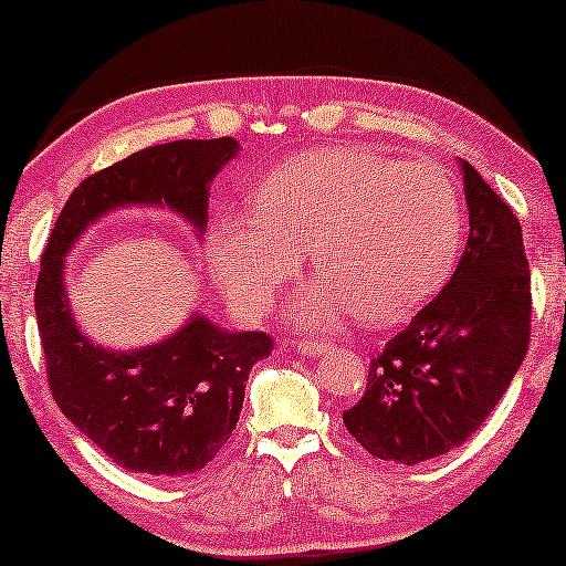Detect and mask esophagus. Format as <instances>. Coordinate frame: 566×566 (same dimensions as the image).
Wrapping results in <instances>:
<instances>
[{
	"instance_id": "obj_1",
	"label": "esophagus",
	"mask_w": 566,
	"mask_h": 566,
	"mask_svg": "<svg viewBox=\"0 0 566 566\" xmlns=\"http://www.w3.org/2000/svg\"><path fill=\"white\" fill-rule=\"evenodd\" d=\"M297 348L307 356H325L331 352V344H323V340L321 344H315V340H300Z\"/></svg>"
}]
</instances>
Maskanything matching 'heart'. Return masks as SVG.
I'll use <instances>...</instances> for the list:
<instances>
[{
	"instance_id": "obj_1",
	"label": "heart",
	"mask_w": 566,
	"mask_h": 566,
	"mask_svg": "<svg viewBox=\"0 0 566 566\" xmlns=\"http://www.w3.org/2000/svg\"><path fill=\"white\" fill-rule=\"evenodd\" d=\"M459 238V197L441 166L333 146L269 171L253 214H220L210 264L230 305L253 317L300 272L307 249L317 276L290 302L294 321L333 328L356 313L387 325L439 290Z\"/></svg>"
}]
</instances>
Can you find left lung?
<instances>
[{
    "mask_svg": "<svg viewBox=\"0 0 566 566\" xmlns=\"http://www.w3.org/2000/svg\"><path fill=\"white\" fill-rule=\"evenodd\" d=\"M469 238L449 284L369 364L344 412L371 457L418 464L457 449L495 410L528 352L531 272L521 222L469 161Z\"/></svg>",
    "mask_w": 566,
    "mask_h": 566,
    "instance_id": "obj_1",
    "label": "left lung"
}]
</instances>
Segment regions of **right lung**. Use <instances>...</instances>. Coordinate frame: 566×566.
<instances>
[{
	"instance_id": "add662e5",
	"label": "right lung",
	"mask_w": 566,
	"mask_h": 566,
	"mask_svg": "<svg viewBox=\"0 0 566 566\" xmlns=\"http://www.w3.org/2000/svg\"><path fill=\"white\" fill-rule=\"evenodd\" d=\"M238 148L233 138L143 148L84 179L45 243L35 315L53 400L130 472L181 476L205 469L235 431L245 381L253 364L272 354L274 340L261 331L228 333L195 313L154 346L113 352L94 344L71 315L66 253L94 220L130 205H166L202 235L212 179Z\"/></svg>"
}]
</instances>
